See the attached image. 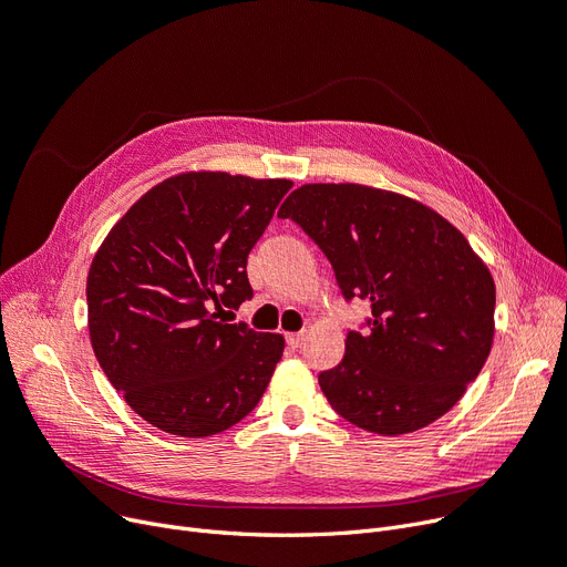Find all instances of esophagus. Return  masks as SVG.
Here are the masks:
<instances>
[{
  "label": "esophagus",
  "instance_id": "esophagus-1",
  "mask_svg": "<svg viewBox=\"0 0 567 567\" xmlns=\"http://www.w3.org/2000/svg\"><path fill=\"white\" fill-rule=\"evenodd\" d=\"M286 343L290 346V348H300L302 343H305V332H290V334H286Z\"/></svg>",
  "mask_w": 567,
  "mask_h": 567
}]
</instances>
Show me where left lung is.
I'll return each instance as SVG.
<instances>
[{"label": "left lung", "mask_w": 567, "mask_h": 567, "mask_svg": "<svg viewBox=\"0 0 567 567\" xmlns=\"http://www.w3.org/2000/svg\"><path fill=\"white\" fill-rule=\"evenodd\" d=\"M334 267L346 300L371 302L369 332H348L318 383L371 434L417 431L460 401L494 343L496 286L460 228L436 209L364 184H305L284 200Z\"/></svg>", "instance_id": "obj_1"}]
</instances>
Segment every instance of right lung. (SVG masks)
<instances>
[{"mask_svg":"<svg viewBox=\"0 0 567 567\" xmlns=\"http://www.w3.org/2000/svg\"><path fill=\"white\" fill-rule=\"evenodd\" d=\"M292 186L188 171L111 228L87 275V328L107 381L166 434L205 439L247 417L284 337L219 320L251 300L247 258Z\"/></svg>","mask_w":567,"mask_h":567,"instance_id":"add662e5","label":"right lung"}]
</instances>
